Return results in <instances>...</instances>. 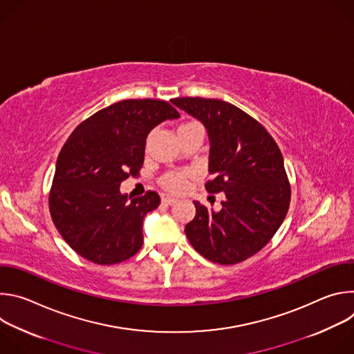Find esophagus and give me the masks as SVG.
<instances>
[{
    "label": "esophagus",
    "mask_w": 354,
    "mask_h": 354,
    "mask_svg": "<svg viewBox=\"0 0 354 354\" xmlns=\"http://www.w3.org/2000/svg\"><path fill=\"white\" fill-rule=\"evenodd\" d=\"M176 198L175 197H171V196H162V203L164 205H168V206H172L176 203Z\"/></svg>",
    "instance_id": "esophagus-1"
}]
</instances>
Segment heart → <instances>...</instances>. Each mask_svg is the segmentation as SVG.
I'll list each match as a JSON object with an SVG mask.
<instances>
[{
	"label": "heart",
	"instance_id": "obj_1",
	"mask_svg": "<svg viewBox=\"0 0 354 354\" xmlns=\"http://www.w3.org/2000/svg\"><path fill=\"white\" fill-rule=\"evenodd\" d=\"M190 123H194V122L183 123V124H180V126H186V124H190ZM190 176H192V172L187 171V169L172 171V172L165 174V175L161 178V185H162V187H165V189L169 190V192L179 193V192L185 190V187L187 186V179H189Z\"/></svg>",
	"mask_w": 354,
	"mask_h": 354
}]
</instances>
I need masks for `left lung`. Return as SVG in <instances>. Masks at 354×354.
<instances>
[{
  "label": "left lung",
  "instance_id": "left-lung-1",
  "mask_svg": "<svg viewBox=\"0 0 354 354\" xmlns=\"http://www.w3.org/2000/svg\"><path fill=\"white\" fill-rule=\"evenodd\" d=\"M171 102L205 124L210 140V193L223 192L221 210L193 201L185 232L206 259L235 265L259 252L280 228L291 189L281 151L266 129L221 99L175 97Z\"/></svg>",
  "mask_w": 354,
  "mask_h": 354
}]
</instances>
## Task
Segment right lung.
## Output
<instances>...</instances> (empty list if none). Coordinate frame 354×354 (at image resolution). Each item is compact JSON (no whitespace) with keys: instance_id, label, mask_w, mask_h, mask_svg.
<instances>
[{"instance_id":"obj_1","label":"right lung","mask_w":354,"mask_h":354,"mask_svg":"<svg viewBox=\"0 0 354 354\" xmlns=\"http://www.w3.org/2000/svg\"><path fill=\"white\" fill-rule=\"evenodd\" d=\"M179 112L165 100H120L84 120L64 142L48 194L52 220L78 255L97 265L130 259L142 245V221L160 206L157 192L120 193L144 162L148 133Z\"/></svg>"}]
</instances>
